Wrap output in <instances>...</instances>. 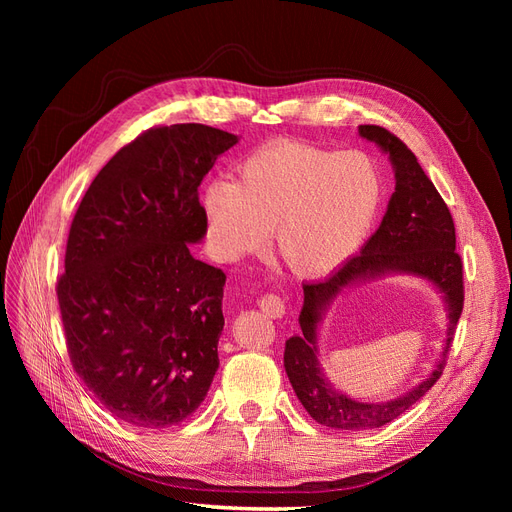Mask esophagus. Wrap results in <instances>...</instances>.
Wrapping results in <instances>:
<instances>
[{
    "label": "esophagus",
    "mask_w": 512,
    "mask_h": 512,
    "mask_svg": "<svg viewBox=\"0 0 512 512\" xmlns=\"http://www.w3.org/2000/svg\"><path fill=\"white\" fill-rule=\"evenodd\" d=\"M258 305H260L262 312H265L269 318H282V316L286 314V305H284V301H282L280 297H277V294H271V292L262 294L260 301H258Z\"/></svg>",
    "instance_id": "34e87169"
}]
</instances>
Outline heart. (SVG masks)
<instances>
[{"mask_svg":"<svg viewBox=\"0 0 512 512\" xmlns=\"http://www.w3.org/2000/svg\"><path fill=\"white\" fill-rule=\"evenodd\" d=\"M382 203V177L363 151L305 143L258 149L237 181L203 194L209 241L222 260L256 252L271 230L275 254L301 277L331 273L359 250Z\"/></svg>","mask_w":512,"mask_h":512,"instance_id":"1","label":"heart"}]
</instances>
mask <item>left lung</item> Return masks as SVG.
I'll list each match as a JSON object with an SVG mask.
<instances>
[{"mask_svg": "<svg viewBox=\"0 0 512 512\" xmlns=\"http://www.w3.org/2000/svg\"><path fill=\"white\" fill-rule=\"evenodd\" d=\"M359 134L389 153L395 170V192L382 224L365 241L363 250L350 256L324 280L303 284L299 314L303 333L290 337L284 350L288 380L307 414L320 425L348 431L391 423L438 382L463 309V262L455 252V224L436 185L425 175L406 143L389 130L359 126ZM384 272H410L436 283L449 305V333L441 361L425 383L386 405H363L335 392L323 378L317 363L315 327L323 309L344 287Z\"/></svg>", "mask_w": 512, "mask_h": 512, "instance_id": "8db88e82", "label": "left lung"}]
</instances>
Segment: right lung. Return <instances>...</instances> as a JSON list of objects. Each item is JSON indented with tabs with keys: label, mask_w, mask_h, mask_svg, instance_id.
<instances>
[{
	"label": "right lung",
	"mask_w": 512,
	"mask_h": 512,
	"mask_svg": "<svg viewBox=\"0 0 512 512\" xmlns=\"http://www.w3.org/2000/svg\"><path fill=\"white\" fill-rule=\"evenodd\" d=\"M239 138L149 128L91 181L57 301L70 363L119 421L164 429L203 404L220 367L226 275L190 254L207 232L198 185Z\"/></svg>",
	"instance_id": "right-lung-1"
}]
</instances>
